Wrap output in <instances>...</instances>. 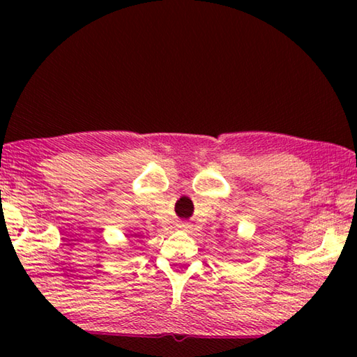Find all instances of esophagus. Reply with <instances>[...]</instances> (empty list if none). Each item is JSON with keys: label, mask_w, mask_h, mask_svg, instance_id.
Masks as SVG:
<instances>
[{"label": "esophagus", "mask_w": 357, "mask_h": 357, "mask_svg": "<svg viewBox=\"0 0 357 357\" xmlns=\"http://www.w3.org/2000/svg\"><path fill=\"white\" fill-rule=\"evenodd\" d=\"M183 228H189V227H187V225H183Z\"/></svg>", "instance_id": "obj_1"}]
</instances>
